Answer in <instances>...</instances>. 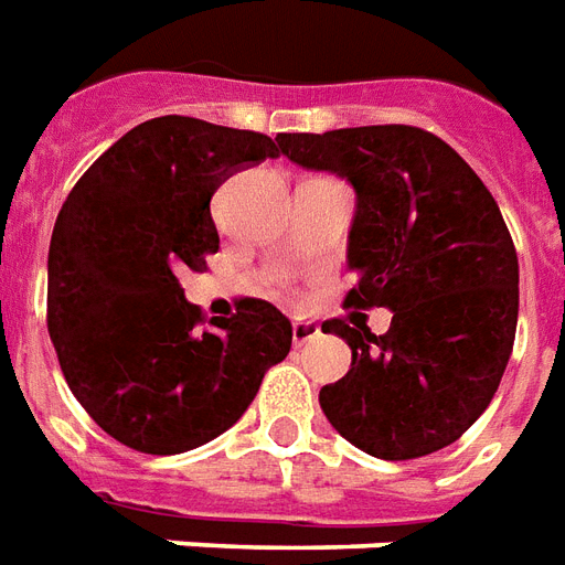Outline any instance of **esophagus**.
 I'll list each match as a JSON object with an SVG mask.
<instances>
[{"mask_svg":"<svg viewBox=\"0 0 565 565\" xmlns=\"http://www.w3.org/2000/svg\"><path fill=\"white\" fill-rule=\"evenodd\" d=\"M320 335V326H311V323H294V344L302 347L308 341H315Z\"/></svg>","mask_w":565,"mask_h":565,"instance_id":"obj_1","label":"esophagus"}]
</instances>
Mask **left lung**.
Returning a JSON list of instances; mask_svg holds the SVG:
<instances>
[{"label": "left lung", "instance_id": "1", "mask_svg": "<svg viewBox=\"0 0 565 565\" xmlns=\"http://www.w3.org/2000/svg\"><path fill=\"white\" fill-rule=\"evenodd\" d=\"M281 152L356 188L344 308H388L392 326L326 320L353 350L320 388L344 440L383 461H411L461 437L494 398L518 326V254L491 191L431 131L365 125L278 134Z\"/></svg>", "mask_w": 565, "mask_h": 565}]
</instances>
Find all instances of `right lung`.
Masks as SVG:
<instances>
[{
  "mask_svg": "<svg viewBox=\"0 0 565 565\" xmlns=\"http://www.w3.org/2000/svg\"><path fill=\"white\" fill-rule=\"evenodd\" d=\"M266 134L158 116L107 149L71 188L47 257V329L65 383L113 440L179 455L248 411L294 344L263 299L209 320L182 271L218 250L212 194L242 167L278 158Z\"/></svg>",
  "mask_w": 565,
  "mask_h": 565,
  "instance_id": "add662e5",
  "label": "right lung"
}]
</instances>
